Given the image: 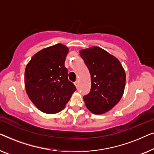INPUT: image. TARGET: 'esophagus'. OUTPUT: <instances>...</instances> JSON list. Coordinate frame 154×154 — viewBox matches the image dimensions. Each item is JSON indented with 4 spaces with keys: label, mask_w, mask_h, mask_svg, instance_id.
<instances>
[{
    "label": "esophagus",
    "mask_w": 154,
    "mask_h": 154,
    "mask_svg": "<svg viewBox=\"0 0 154 154\" xmlns=\"http://www.w3.org/2000/svg\"><path fill=\"white\" fill-rule=\"evenodd\" d=\"M74 85L76 88H78V86L79 85V81H76L75 82H74Z\"/></svg>",
    "instance_id": "obj_1"
}]
</instances>
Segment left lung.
Masks as SVG:
<instances>
[{
  "label": "left lung",
  "instance_id": "8db88e82",
  "mask_svg": "<svg viewBox=\"0 0 154 154\" xmlns=\"http://www.w3.org/2000/svg\"><path fill=\"white\" fill-rule=\"evenodd\" d=\"M80 55L91 76L90 92L83 97L85 106L94 114L105 113L123 95L125 71L116 57L97 46L81 50Z\"/></svg>",
  "mask_w": 154,
  "mask_h": 154
}]
</instances>
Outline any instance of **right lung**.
Segmentation results:
<instances>
[{"label": "right lung", "instance_id": "obj_1", "mask_svg": "<svg viewBox=\"0 0 154 154\" xmlns=\"http://www.w3.org/2000/svg\"><path fill=\"white\" fill-rule=\"evenodd\" d=\"M69 48L58 43L35 53L27 64L24 85L28 97L42 112L57 113L76 90L64 66Z\"/></svg>", "mask_w": 154, "mask_h": 154}]
</instances>
